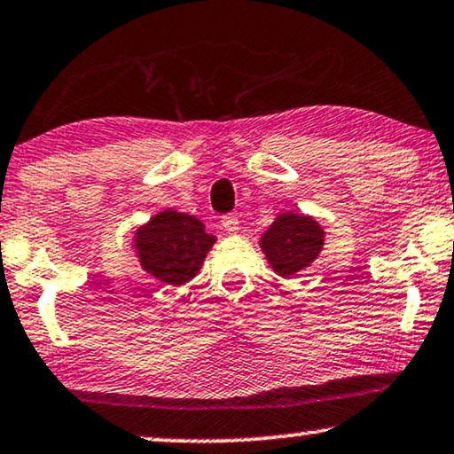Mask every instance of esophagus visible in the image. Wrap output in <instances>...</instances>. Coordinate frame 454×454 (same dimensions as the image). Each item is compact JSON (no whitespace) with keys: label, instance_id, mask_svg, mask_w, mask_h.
<instances>
[{"label":"esophagus","instance_id":"obj_1","mask_svg":"<svg viewBox=\"0 0 454 454\" xmlns=\"http://www.w3.org/2000/svg\"><path fill=\"white\" fill-rule=\"evenodd\" d=\"M222 228L228 234H237L239 232V220L237 215H223L222 217Z\"/></svg>","mask_w":454,"mask_h":454}]
</instances>
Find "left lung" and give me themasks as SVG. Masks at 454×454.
Segmentation results:
<instances>
[{
    "mask_svg": "<svg viewBox=\"0 0 454 454\" xmlns=\"http://www.w3.org/2000/svg\"><path fill=\"white\" fill-rule=\"evenodd\" d=\"M325 232L313 215L284 211L259 239L271 270L282 278L297 276L319 257Z\"/></svg>",
    "mask_w": 454,
    "mask_h": 454,
    "instance_id": "left-lung-1",
    "label": "left lung"
}]
</instances>
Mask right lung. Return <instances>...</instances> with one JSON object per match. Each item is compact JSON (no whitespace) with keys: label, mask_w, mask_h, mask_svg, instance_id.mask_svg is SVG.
Returning a JSON list of instances; mask_svg holds the SVG:
<instances>
[{"label":"right lung","mask_w":454,"mask_h":454,"mask_svg":"<svg viewBox=\"0 0 454 454\" xmlns=\"http://www.w3.org/2000/svg\"><path fill=\"white\" fill-rule=\"evenodd\" d=\"M214 245L215 237L205 231L199 217L176 209L155 214L132 237V249L141 268L170 286L192 280Z\"/></svg>","instance_id":"obj_1"}]
</instances>
